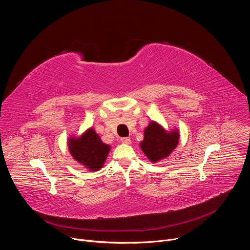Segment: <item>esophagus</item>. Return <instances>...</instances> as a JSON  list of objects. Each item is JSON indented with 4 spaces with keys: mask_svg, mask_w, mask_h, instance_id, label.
<instances>
[{
    "mask_svg": "<svg viewBox=\"0 0 250 250\" xmlns=\"http://www.w3.org/2000/svg\"><path fill=\"white\" fill-rule=\"evenodd\" d=\"M121 141L123 142L124 145H129V144H130V138H128V137H123V138H121Z\"/></svg>",
    "mask_w": 250,
    "mask_h": 250,
    "instance_id": "esophagus-1",
    "label": "esophagus"
}]
</instances>
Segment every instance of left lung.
<instances>
[{"label": "left lung", "mask_w": 250, "mask_h": 250, "mask_svg": "<svg viewBox=\"0 0 250 250\" xmlns=\"http://www.w3.org/2000/svg\"><path fill=\"white\" fill-rule=\"evenodd\" d=\"M178 130L166 131L160 125L151 122L145 130L140 147L151 162H157L170 155L179 142Z\"/></svg>", "instance_id": "obj_1"}]
</instances>
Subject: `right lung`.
Returning a JSON list of instances; mask_svg holds the SVG:
<instances>
[{"label":"right lung","instance_id":"right-lung-1","mask_svg":"<svg viewBox=\"0 0 250 250\" xmlns=\"http://www.w3.org/2000/svg\"><path fill=\"white\" fill-rule=\"evenodd\" d=\"M68 147L73 158L91 171H98L103 167L111 149L93 128L86 130L80 137L70 138Z\"/></svg>","mask_w":250,"mask_h":250}]
</instances>
